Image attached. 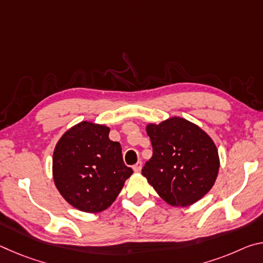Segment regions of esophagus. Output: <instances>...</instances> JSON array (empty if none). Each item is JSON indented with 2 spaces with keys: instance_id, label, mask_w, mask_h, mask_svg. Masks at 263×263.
Returning a JSON list of instances; mask_svg holds the SVG:
<instances>
[{
  "instance_id": "obj_1",
  "label": "esophagus",
  "mask_w": 263,
  "mask_h": 263,
  "mask_svg": "<svg viewBox=\"0 0 263 263\" xmlns=\"http://www.w3.org/2000/svg\"><path fill=\"white\" fill-rule=\"evenodd\" d=\"M141 166H142V163H141V161H138L135 166H133V171H135L136 173H139L140 171H141Z\"/></svg>"
}]
</instances>
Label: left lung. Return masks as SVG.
I'll return each instance as SVG.
<instances>
[{
    "mask_svg": "<svg viewBox=\"0 0 263 263\" xmlns=\"http://www.w3.org/2000/svg\"><path fill=\"white\" fill-rule=\"evenodd\" d=\"M146 132L153 155L141 173L160 197L173 206H188L206 195L219 171V157L211 138L179 117L159 125L148 124Z\"/></svg>",
    "mask_w": 263,
    "mask_h": 263,
    "instance_id": "8db88e82",
    "label": "left lung"
}]
</instances>
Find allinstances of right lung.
<instances>
[{"instance_id": "right-lung-1", "label": "right lung", "mask_w": 263, "mask_h": 263, "mask_svg": "<svg viewBox=\"0 0 263 263\" xmlns=\"http://www.w3.org/2000/svg\"><path fill=\"white\" fill-rule=\"evenodd\" d=\"M110 128L82 122L60 138L53 153V179L62 197L84 212H101L121 193L133 171L123 161Z\"/></svg>"}]
</instances>
